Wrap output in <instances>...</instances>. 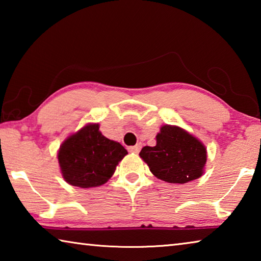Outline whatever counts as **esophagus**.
<instances>
[{"label": "esophagus", "instance_id": "1", "mask_svg": "<svg viewBox=\"0 0 261 261\" xmlns=\"http://www.w3.org/2000/svg\"><path fill=\"white\" fill-rule=\"evenodd\" d=\"M129 152H132V153H138L139 149H140V145H135V146H130L129 148Z\"/></svg>", "mask_w": 261, "mask_h": 261}]
</instances>
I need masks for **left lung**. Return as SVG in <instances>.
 Listing matches in <instances>:
<instances>
[{"label": "left lung", "mask_w": 261, "mask_h": 261, "mask_svg": "<svg viewBox=\"0 0 261 261\" xmlns=\"http://www.w3.org/2000/svg\"><path fill=\"white\" fill-rule=\"evenodd\" d=\"M155 146H145L139 153L151 173L167 183L184 184L204 174L207 149L201 141L176 125H162Z\"/></svg>", "instance_id": "obj_1"}]
</instances>
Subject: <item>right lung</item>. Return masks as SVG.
<instances>
[{"instance_id":"obj_1","label":"right lung","mask_w":261,"mask_h":261,"mask_svg":"<svg viewBox=\"0 0 261 261\" xmlns=\"http://www.w3.org/2000/svg\"><path fill=\"white\" fill-rule=\"evenodd\" d=\"M99 127V123H88L60 146L61 174L70 185L86 189L107 183L127 154L120 143L106 138Z\"/></svg>"}]
</instances>
